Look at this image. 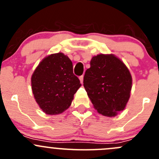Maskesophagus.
<instances>
[{"label": "esophagus", "mask_w": 159, "mask_h": 159, "mask_svg": "<svg viewBox=\"0 0 159 159\" xmlns=\"http://www.w3.org/2000/svg\"><path fill=\"white\" fill-rule=\"evenodd\" d=\"M79 79H80V81H81V84H83V80H84V76H83V75L80 76L79 77Z\"/></svg>", "instance_id": "esophagus-1"}]
</instances>
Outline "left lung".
<instances>
[{
    "mask_svg": "<svg viewBox=\"0 0 159 159\" xmlns=\"http://www.w3.org/2000/svg\"><path fill=\"white\" fill-rule=\"evenodd\" d=\"M90 65L83 83L93 106L104 116H116L129 100L132 78L129 68L112 54L94 56Z\"/></svg>",
    "mask_w": 159,
    "mask_h": 159,
    "instance_id": "left-lung-1",
    "label": "left lung"
}]
</instances>
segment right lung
Returning a JSON list of instances; mask_svg holds the SVG:
<instances>
[{
  "mask_svg": "<svg viewBox=\"0 0 159 159\" xmlns=\"http://www.w3.org/2000/svg\"><path fill=\"white\" fill-rule=\"evenodd\" d=\"M81 86L73 73L71 61L61 52L42 59L31 76L34 97L47 115H59L68 109Z\"/></svg>",
  "mask_w": 159,
  "mask_h": 159,
  "instance_id": "obj_1",
  "label": "right lung"
}]
</instances>
